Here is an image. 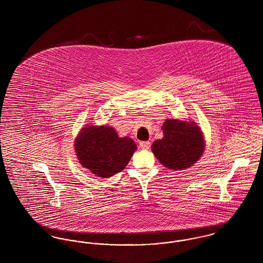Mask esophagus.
<instances>
[{"label": "esophagus", "mask_w": 263, "mask_h": 263, "mask_svg": "<svg viewBox=\"0 0 263 263\" xmlns=\"http://www.w3.org/2000/svg\"><path fill=\"white\" fill-rule=\"evenodd\" d=\"M139 146L143 150H148L150 148L151 143L148 142V141H142V142L139 143Z\"/></svg>", "instance_id": "34e87169"}]
</instances>
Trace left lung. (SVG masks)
I'll return each mask as SVG.
<instances>
[{"label":"left lung","mask_w":263,"mask_h":263,"mask_svg":"<svg viewBox=\"0 0 263 263\" xmlns=\"http://www.w3.org/2000/svg\"><path fill=\"white\" fill-rule=\"evenodd\" d=\"M162 128L163 139L153 143L152 151L163 166L181 171L192 166L200 159L205 142L195 122L166 119Z\"/></svg>","instance_id":"1"}]
</instances>
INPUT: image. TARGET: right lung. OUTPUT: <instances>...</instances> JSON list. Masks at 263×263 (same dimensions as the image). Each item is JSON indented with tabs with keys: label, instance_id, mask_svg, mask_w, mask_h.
Listing matches in <instances>:
<instances>
[{
	"label": "right lung",
	"instance_id": "1",
	"mask_svg": "<svg viewBox=\"0 0 263 263\" xmlns=\"http://www.w3.org/2000/svg\"><path fill=\"white\" fill-rule=\"evenodd\" d=\"M75 150L82 166L108 178L122 172L137 150L129 137H119L110 126L88 125L76 138Z\"/></svg>",
	"mask_w": 263,
	"mask_h": 263
}]
</instances>
